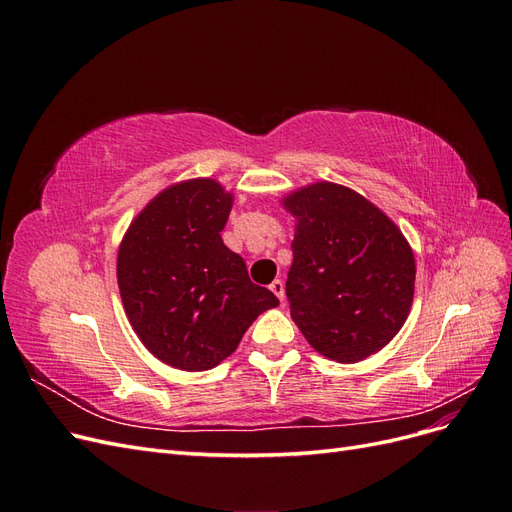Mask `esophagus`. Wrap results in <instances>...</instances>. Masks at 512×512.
Returning a JSON list of instances; mask_svg holds the SVG:
<instances>
[{"mask_svg":"<svg viewBox=\"0 0 512 512\" xmlns=\"http://www.w3.org/2000/svg\"><path fill=\"white\" fill-rule=\"evenodd\" d=\"M269 288H271V292L275 294V297H277V299H280V301H284V297H286V292H284V282H282V280H273V284H271Z\"/></svg>","mask_w":512,"mask_h":512,"instance_id":"esophagus-1","label":"esophagus"}]
</instances>
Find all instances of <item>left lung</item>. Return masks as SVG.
Returning a JSON list of instances; mask_svg holds the SVG:
<instances>
[{
  "mask_svg": "<svg viewBox=\"0 0 512 512\" xmlns=\"http://www.w3.org/2000/svg\"><path fill=\"white\" fill-rule=\"evenodd\" d=\"M294 218L286 297L316 352L359 363L404 327L416 262L404 232L363 194L314 181L282 196Z\"/></svg>",
  "mask_w": 512,
  "mask_h": 512,
  "instance_id": "1",
  "label": "left lung"
}]
</instances>
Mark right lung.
Returning <instances> with one entry per match:
<instances>
[{"mask_svg": "<svg viewBox=\"0 0 512 512\" xmlns=\"http://www.w3.org/2000/svg\"><path fill=\"white\" fill-rule=\"evenodd\" d=\"M235 194L209 177L168 185L138 211L117 250V284L134 333L158 361L207 371L250 324L280 305L252 284L220 232Z\"/></svg>", "mask_w": 512, "mask_h": 512, "instance_id": "obj_1", "label": "right lung"}]
</instances>
